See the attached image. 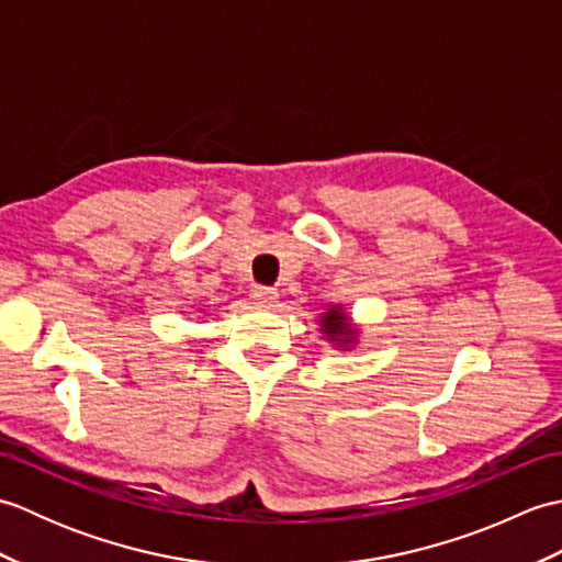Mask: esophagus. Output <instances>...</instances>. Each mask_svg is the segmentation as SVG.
<instances>
[{"instance_id": "obj_1", "label": "esophagus", "mask_w": 562, "mask_h": 562, "mask_svg": "<svg viewBox=\"0 0 562 562\" xmlns=\"http://www.w3.org/2000/svg\"><path fill=\"white\" fill-rule=\"evenodd\" d=\"M278 300H280V294L274 292V290H270V288H256V290H254V302H256L258 306L270 308V306L278 304Z\"/></svg>"}]
</instances>
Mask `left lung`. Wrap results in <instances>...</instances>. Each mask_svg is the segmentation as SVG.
Instances as JSON below:
<instances>
[{
	"label": "left lung",
	"mask_w": 562,
	"mask_h": 562,
	"mask_svg": "<svg viewBox=\"0 0 562 562\" xmlns=\"http://www.w3.org/2000/svg\"><path fill=\"white\" fill-rule=\"evenodd\" d=\"M318 330L324 340H328L333 348L340 352L352 350L357 342H360L362 328L355 324L352 316L345 312L342 304H330L324 314L318 316Z\"/></svg>",
	"instance_id": "8db88e82"
}]
</instances>
